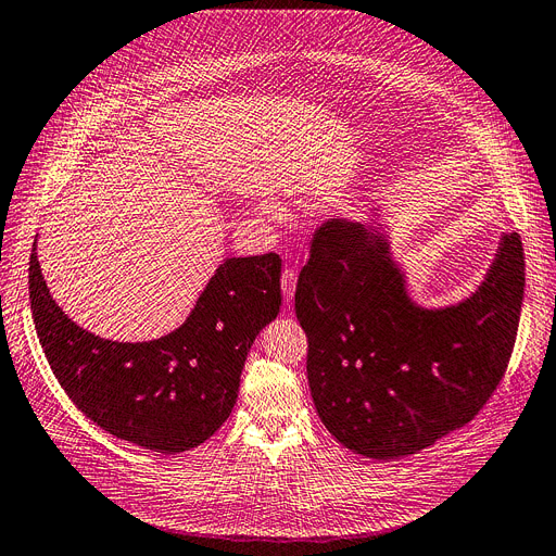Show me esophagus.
<instances>
[{"mask_svg":"<svg viewBox=\"0 0 556 556\" xmlns=\"http://www.w3.org/2000/svg\"><path fill=\"white\" fill-rule=\"evenodd\" d=\"M280 285H282L285 301L290 303V301H292V296H294V290H296V269H294V266H287V269L282 271V276H280Z\"/></svg>","mask_w":556,"mask_h":556,"instance_id":"34e87169","label":"esophagus"}]
</instances>
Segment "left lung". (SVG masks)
<instances>
[{
    "mask_svg": "<svg viewBox=\"0 0 556 556\" xmlns=\"http://www.w3.org/2000/svg\"><path fill=\"white\" fill-rule=\"evenodd\" d=\"M522 290V241L510 232L475 296L435 313L415 307L379 230L328 218L294 294L326 429L355 454L383 460L468 425L504 379Z\"/></svg>",
    "mask_w": 556,
    "mask_h": 556,
    "instance_id": "left-lung-1",
    "label": "left lung"
}]
</instances>
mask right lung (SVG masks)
<instances>
[{"label":"right lung","mask_w":556,"mask_h":556,"mask_svg":"<svg viewBox=\"0 0 556 556\" xmlns=\"http://www.w3.org/2000/svg\"><path fill=\"white\" fill-rule=\"evenodd\" d=\"M34 251L36 332L73 404L106 433L152 452H187L212 438L232 413L257 332L280 313V255L228 257L180 328L129 344L102 340L65 317Z\"/></svg>","instance_id":"right-lung-1"}]
</instances>
